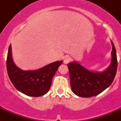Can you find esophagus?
<instances>
[{
    "label": "esophagus",
    "mask_w": 121,
    "mask_h": 121,
    "mask_svg": "<svg viewBox=\"0 0 121 121\" xmlns=\"http://www.w3.org/2000/svg\"><path fill=\"white\" fill-rule=\"evenodd\" d=\"M71 60V58L69 56H66L64 58V63L65 64H67Z\"/></svg>",
    "instance_id": "esophagus-1"
}]
</instances>
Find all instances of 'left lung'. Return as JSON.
<instances>
[{"label":"left lung","instance_id":"8db88e82","mask_svg":"<svg viewBox=\"0 0 121 121\" xmlns=\"http://www.w3.org/2000/svg\"><path fill=\"white\" fill-rule=\"evenodd\" d=\"M112 61L104 71H90L76 62L68 64L71 89L77 96L82 98L95 96L112 84L117 71V60L116 49L112 41Z\"/></svg>","mask_w":121,"mask_h":121}]
</instances>
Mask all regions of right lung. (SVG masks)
<instances>
[{
	"mask_svg": "<svg viewBox=\"0 0 121 121\" xmlns=\"http://www.w3.org/2000/svg\"><path fill=\"white\" fill-rule=\"evenodd\" d=\"M62 62L56 61L37 70L24 71L14 63L10 45L6 59V69L9 79L17 90L29 96L39 97L48 91L53 76Z\"/></svg>",
	"mask_w": 121,
	"mask_h": 121,
	"instance_id": "1",
	"label": "right lung"
}]
</instances>
